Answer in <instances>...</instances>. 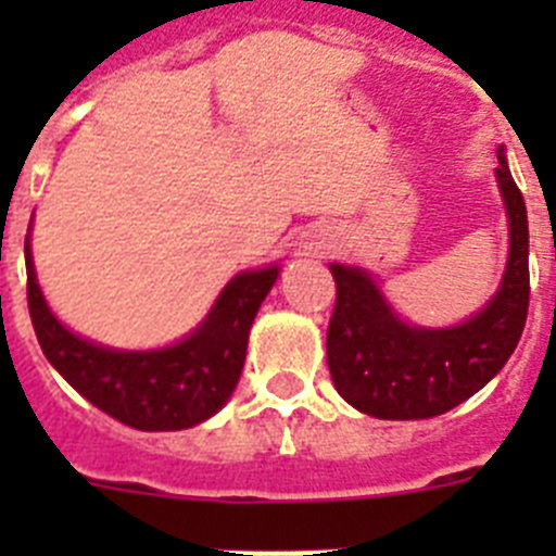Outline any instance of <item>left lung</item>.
I'll list each match as a JSON object with an SVG mask.
<instances>
[{
  "mask_svg": "<svg viewBox=\"0 0 556 556\" xmlns=\"http://www.w3.org/2000/svg\"><path fill=\"white\" fill-rule=\"evenodd\" d=\"M509 225L507 267L495 294L468 320L412 326L365 267L331 264L337 306L328 326V370L353 409L381 420L443 415L493 381L518 348L529 308V223L504 147L495 169Z\"/></svg>",
  "mask_w": 556,
  "mask_h": 556,
  "instance_id": "1",
  "label": "left lung"
}]
</instances>
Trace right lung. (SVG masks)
I'll return each instance as SVG.
<instances>
[{
	"label": "right lung",
	"instance_id": "add662e5",
	"mask_svg": "<svg viewBox=\"0 0 556 556\" xmlns=\"http://www.w3.org/2000/svg\"><path fill=\"white\" fill-rule=\"evenodd\" d=\"M24 262L29 317L49 365L88 404L141 431L191 429L228 404L242 376L250 326L281 273L278 264L242 269L184 339L152 351H122L68 331L52 314L38 287L29 233Z\"/></svg>",
	"mask_w": 556,
	"mask_h": 556
}]
</instances>
